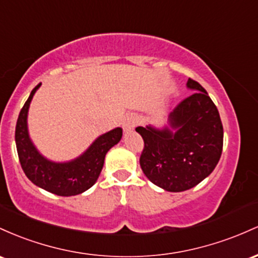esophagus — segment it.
Returning a JSON list of instances; mask_svg holds the SVG:
<instances>
[{
	"instance_id": "34e87169",
	"label": "esophagus",
	"mask_w": 258,
	"mask_h": 258,
	"mask_svg": "<svg viewBox=\"0 0 258 258\" xmlns=\"http://www.w3.org/2000/svg\"><path fill=\"white\" fill-rule=\"evenodd\" d=\"M137 123H138V119L137 117H135V114H129L124 118L123 128L124 130H126V132H129V130L134 129V126L137 125Z\"/></svg>"
}]
</instances>
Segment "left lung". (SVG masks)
<instances>
[{
	"mask_svg": "<svg viewBox=\"0 0 258 258\" xmlns=\"http://www.w3.org/2000/svg\"><path fill=\"white\" fill-rule=\"evenodd\" d=\"M187 88L195 92L183 98L169 115L174 132L137 128L144 140L141 169L167 191H185L201 183L213 172L223 150V125L216 105L191 78Z\"/></svg>",
	"mask_w": 258,
	"mask_h": 258,
	"instance_id": "1",
	"label": "left lung"
}]
</instances>
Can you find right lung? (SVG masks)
<instances>
[{"mask_svg":"<svg viewBox=\"0 0 258 258\" xmlns=\"http://www.w3.org/2000/svg\"><path fill=\"white\" fill-rule=\"evenodd\" d=\"M41 83L37 84L24 103L17 120L16 145L20 166L25 175L37 186L59 196L82 194L96 183L102 170L107 151L119 143L123 130L113 129L101 135L89 150L68 163H54L43 158L31 144L28 135L27 115L30 101Z\"/></svg>","mask_w":258,"mask_h":258,"instance_id":"add662e5","label":"right lung"}]
</instances>
